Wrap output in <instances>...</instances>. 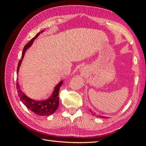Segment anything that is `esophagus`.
I'll return each mask as SVG.
<instances>
[{"label": "esophagus", "mask_w": 146, "mask_h": 146, "mask_svg": "<svg viewBox=\"0 0 146 146\" xmlns=\"http://www.w3.org/2000/svg\"><path fill=\"white\" fill-rule=\"evenodd\" d=\"M80 72H81V74H82V75H85V73H86V70H85V69H84V68H83V69H81Z\"/></svg>", "instance_id": "34e87169"}]
</instances>
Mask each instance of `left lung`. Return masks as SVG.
Instances as JSON below:
<instances>
[{"label": "left lung", "mask_w": 146, "mask_h": 146, "mask_svg": "<svg viewBox=\"0 0 146 146\" xmlns=\"http://www.w3.org/2000/svg\"><path fill=\"white\" fill-rule=\"evenodd\" d=\"M90 111L91 112V113L92 114V115H94V116H96V117H99V118H105L106 117H105V116H99V115H98V114H96V113H94V112H92V110H91V109H90Z\"/></svg>", "instance_id": "1"}]
</instances>
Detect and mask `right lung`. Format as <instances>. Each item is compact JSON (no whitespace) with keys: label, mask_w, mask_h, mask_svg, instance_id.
Masks as SVG:
<instances>
[{"label":"right lung","mask_w":146,"mask_h":146,"mask_svg":"<svg viewBox=\"0 0 146 146\" xmlns=\"http://www.w3.org/2000/svg\"><path fill=\"white\" fill-rule=\"evenodd\" d=\"M43 31H41V32H39L36 36L33 38L29 43L25 46L24 47V49L23 51V55H22V60H19L18 63V66H17V73L19 71V69L21 66L22 61H23L24 54L28 48L32 46L33 41L35 39H36L38 35L40 34V33L42 32ZM63 81H61L58 85L55 87L54 92L52 94V96L46 100H41V101H37L34 100L29 98L27 96H25L24 93H23V91L19 90V83L17 82L16 83V88L17 89V92H18V96L21 100L23 102V103L26 106V107L29 108L30 111H32L34 113L38 114L39 116H49L50 114L54 113L56 109L58 108L59 105V91L60 88L62 85Z\"/></svg>","instance_id":"obj_1"}]
</instances>
